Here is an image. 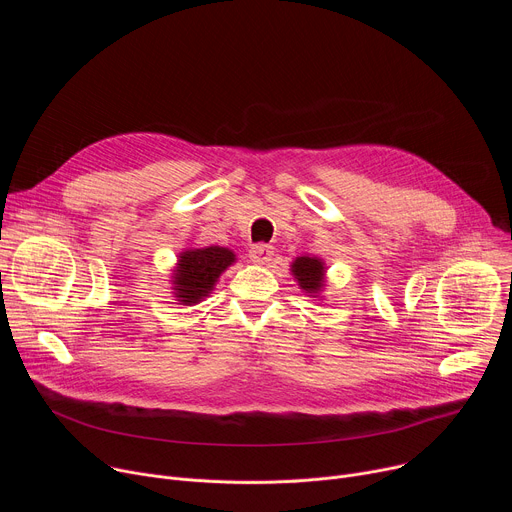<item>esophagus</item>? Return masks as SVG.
I'll return each instance as SVG.
<instances>
[{"mask_svg":"<svg viewBox=\"0 0 512 512\" xmlns=\"http://www.w3.org/2000/svg\"><path fill=\"white\" fill-rule=\"evenodd\" d=\"M249 257L253 263H267L273 257V247L267 243H255L249 251Z\"/></svg>","mask_w":512,"mask_h":512,"instance_id":"34e87169","label":"esophagus"}]
</instances>
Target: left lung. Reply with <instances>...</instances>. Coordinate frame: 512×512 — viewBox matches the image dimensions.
I'll list each match as a JSON object with an SVG mask.
<instances>
[{"instance_id":"obj_1","label":"left lung","mask_w":512,"mask_h":512,"mask_svg":"<svg viewBox=\"0 0 512 512\" xmlns=\"http://www.w3.org/2000/svg\"><path fill=\"white\" fill-rule=\"evenodd\" d=\"M291 271H294L298 283L306 291H318L322 287V277H324V265L316 257H298L291 265Z\"/></svg>"}]
</instances>
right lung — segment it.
Returning a JSON list of instances; mask_svg holds the SVG:
<instances>
[{"label":"right lung","mask_w":512,"mask_h":512,"mask_svg":"<svg viewBox=\"0 0 512 512\" xmlns=\"http://www.w3.org/2000/svg\"><path fill=\"white\" fill-rule=\"evenodd\" d=\"M235 255L225 247H208V249H190L180 255L176 269V298L182 304H196L210 294L214 281L218 279L231 263Z\"/></svg>","instance_id":"obj_1"}]
</instances>
